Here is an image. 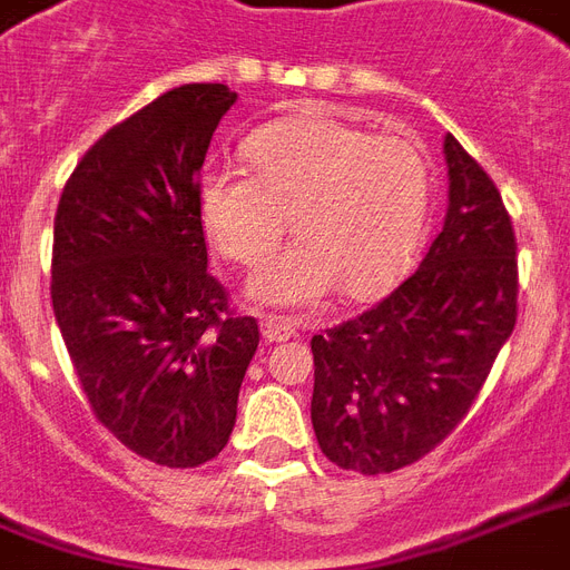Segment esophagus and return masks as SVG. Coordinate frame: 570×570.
Masks as SVG:
<instances>
[{
  "label": "esophagus",
  "instance_id": "obj_1",
  "mask_svg": "<svg viewBox=\"0 0 570 570\" xmlns=\"http://www.w3.org/2000/svg\"><path fill=\"white\" fill-rule=\"evenodd\" d=\"M263 337H266L268 343H281V341H289L295 334V323L293 320H286V316H275L268 314L263 316Z\"/></svg>",
  "mask_w": 570,
  "mask_h": 570
}]
</instances>
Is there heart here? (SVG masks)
I'll return each mask as SVG.
<instances>
[{
	"label": "heart",
	"instance_id": "1",
	"mask_svg": "<svg viewBox=\"0 0 570 570\" xmlns=\"http://www.w3.org/2000/svg\"><path fill=\"white\" fill-rule=\"evenodd\" d=\"M245 149L254 173L203 169L197 212L217 254L245 268L266 263L293 217L298 242L250 281L254 298L311 304L334 286L371 298L410 268L433 181L412 137L293 119L256 130Z\"/></svg>",
	"mask_w": 570,
	"mask_h": 570
}]
</instances>
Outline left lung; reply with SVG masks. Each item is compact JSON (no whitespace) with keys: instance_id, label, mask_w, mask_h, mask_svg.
Returning <instances> with one entry per match:
<instances>
[{"instance_id":"8db88e82","label":"left lung","mask_w":570,"mask_h":570,"mask_svg":"<svg viewBox=\"0 0 570 570\" xmlns=\"http://www.w3.org/2000/svg\"><path fill=\"white\" fill-rule=\"evenodd\" d=\"M449 212L394 293L311 337L320 449L382 475L436 449L472 410L517 323V238L484 167L445 137Z\"/></svg>"}]
</instances>
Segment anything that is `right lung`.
<instances>
[{"mask_svg": "<svg viewBox=\"0 0 570 570\" xmlns=\"http://www.w3.org/2000/svg\"><path fill=\"white\" fill-rule=\"evenodd\" d=\"M224 82H188L112 125L65 181L50 298L95 419L169 469L217 458L259 343L208 272L197 181Z\"/></svg>", "mask_w": 570, "mask_h": 570, "instance_id": "obj_1", "label": "right lung"}]
</instances>
